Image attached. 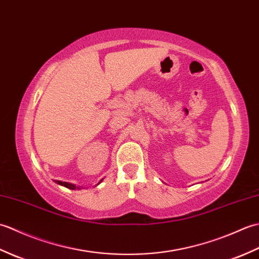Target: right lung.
I'll return each instance as SVG.
<instances>
[{"label":"right lung","instance_id":"right-lung-1","mask_svg":"<svg viewBox=\"0 0 259 259\" xmlns=\"http://www.w3.org/2000/svg\"><path fill=\"white\" fill-rule=\"evenodd\" d=\"M102 181V180H101ZM100 181V183H101ZM56 183L58 184V185H61V186H63V187H67V188H69V189H75V188H78L79 189V187H75V185H73V184H69V183H63V181H60V180H57ZM99 183V184H100Z\"/></svg>","mask_w":259,"mask_h":259}]
</instances>
